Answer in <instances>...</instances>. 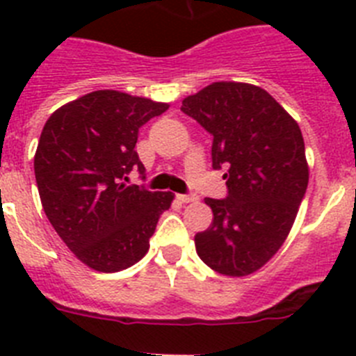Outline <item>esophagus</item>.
Returning <instances> with one entry per match:
<instances>
[{
    "mask_svg": "<svg viewBox=\"0 0 356 356\" xmlns=\"http://www.w3.org/2000/svg\"><path fill=\"white\" fill-rule=\"evenodd\" d=\"M178 201L180 203H193V201H197V196H194V194H178Z\"/></svg>",
    "mask_w": 356,
    "mask_h": 356,
    "instance_id": "34e87169",
    "label": "esophagus"
}]
</instances>
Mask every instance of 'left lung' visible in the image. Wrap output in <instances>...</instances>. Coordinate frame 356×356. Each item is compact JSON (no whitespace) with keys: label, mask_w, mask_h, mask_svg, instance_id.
Listing matches in <instances>:
<instances>
[{"label":"left lung","mask_w":356,"mask_h":356,"mask_svg":"<svg viewBox=\"0 0 356 356\" xmlns=\"http://www.w3.org/2000/svg\"><path fill=\"white\" fill-rule=\"evenodd\" d=\"M213 137L212 168H226L228 196L207 197L213 221L194 237L200 259L225 276H248L275 257L307 193L298 122L264 89L213 81L181 102Z\"/></svg>","instance_id":"left-lung-1"}]
</instances>
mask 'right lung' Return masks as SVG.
<instances>
[{
  "label": "right lung",
  "instance_id": "add662e5",
  "mask_svg": "<svg viewBox=\"0 0 356 356\" xmlns=\"http://www.w3.org/2000/svg\"><path fill=\"white\" fill-rule=\"evenodd\" d=\"M168 103L119 90H94L55 110L33 159L42 209L65 246L85 266L118 273L139 262L172 193L127 185L144 175L135 151L139 128ZM144 178V176H143Z\"/></svg>",
  "mask_w": 356,
  "mask_h": 356
}]
</instances>
